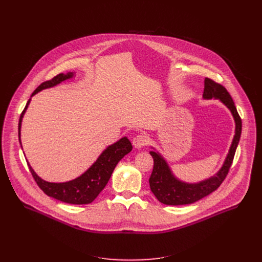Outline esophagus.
<instances>
[{
  "label": "esophagus",
  "instance_id": "esophagus-1",
  "mask_svg": "<svg viewBox=\"0 0 262 262\" xmlns=\"http://www.w3.org/2000/svg\"><path fill=\"white\" fill-rule=\"evenodd\" d=\"M149 142V137L147 134L145 133H141V134H138L137 136L134 137L133 139V145L135 148L137 149H140L142 148L143 146L147 145V143Z\"/></svg>",
  "mask_w": 262,
  "mask_h": 262
}]
</instances>
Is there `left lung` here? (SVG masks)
I'll list each match as a JSON object with an SVG mask.
<instances>
[{
	"mask_svg": "<svg viewBox=\"0 0 262 262\" xmlns=\"http://www.w3.org/2000/svg\"><path fill=\"white\" fill-rule=\"evenodd\" d=\"M203 99H215L220 101L232 114L235 122V134L231 146L221 168L213 177L198 183H187L177 178L172 172L166 159L157 150L151 146L153 150L149 151V153L153 158L154 165L152 173L150 176V189L154 193L156 199L164 205H188L207 196L220 187L232 164L242 130V122L239 114L237 112L235 104L230 94L227 92L223 85L207 77L205 78Z\"/></svg>",
	"mask_w": 262,
	"mask_h": 262,
	"instance_id": "1",
	"label": "left lung"
}]
</instances>
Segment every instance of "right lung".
Masks as SVG:
<instances>
[{
    "label": "right lung",
    "instance_id": "obj_1",
    "mask_svg": "<svg viewBox=\"0 0 262 262\" xmlns=\"http://www.w3.org/2000/svg\"><path fill=\"white\" fill-rule=\"evenodd\" d=\"M75 73H67V74H59L54 76L52 79L42 82L37 89L33 92L31 97L36 95L39 92L53 88L62 81L75 77ZM31 98L27 102V105L24 111L20 116L19 120V142L22 147L21 143V127H22V120L26 113V110L30 104ZM132 150V144L129 139L125 136L122 137L117 142L109 145L106 149L99 155L97 160L79 177L75 180L64 182V183H50L42 180L34 169L31 167L30 163L28 162V166L30 171L37 183L38 187H40L48 196L54 198L60 202L73 205H86L92 203L99 193L104 189L106 185L108 184L113 171L118 164V162L130 151Z\"/></svg>",
    "mask_w": 262,
    "mask_h": 262
}]
</instances>
